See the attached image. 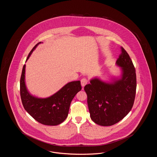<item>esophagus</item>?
<instances>
[{"label":"esophagus","instance_id":"1","mask_svg":"<svg viewBox=\"0 0 157 157\" xmlns=\"http://www.w3.org/2000/svg\"><path fill=\"white\" fill-rule=\"evenodd\" d=\"M88 80L86 78H82L81 80V85L82 87H83L85 85H86L88 83Z\"/></svg>","mask_w":157,"mask_h":157}]
</instances>
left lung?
Here are the masks:
<instances>
[{
	"mask_svg": "<svg viewBox=\"0 0 157 157\" xmlns=\"http://www.w3.org/2000/svg\"><path fill=\"white\" fill-rule=\"evenodd\" d=\"M116 62L121 67L119 79L105 82L95 78L85 85L87 102L92 120L101 126H111L122 120L131 110L134 102L136 78L134 64L122 48Z\"/></svg>",
	"mask_w": 157,
	"mask_h": 157,
	"instance_id": "1",
	"label": "left lung"
}]
</instances>
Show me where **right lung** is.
<instances>
[{
  "label": "right lung",
  "instance_id": "1",
  "mask_svg": "<svg viewBox=\"0 0 157 157\" xmlns=\"http://www.w3.org/2000/svg\"><path fill=\"white\" fill-rule=\"evenodd\" d=\"M41 44L37 43L29 53L30 55ZM25 65L23 67L20 81V93L25 109L35 120L45 125L55 126L63 122L67 118L71 102L76 94L81 89L79 81L69 82L52 96L46 98H38L32 95L25 85Z\"/></svg>",
  "mask_w": 157,
  "mask_h": 157
}]
</instances>
